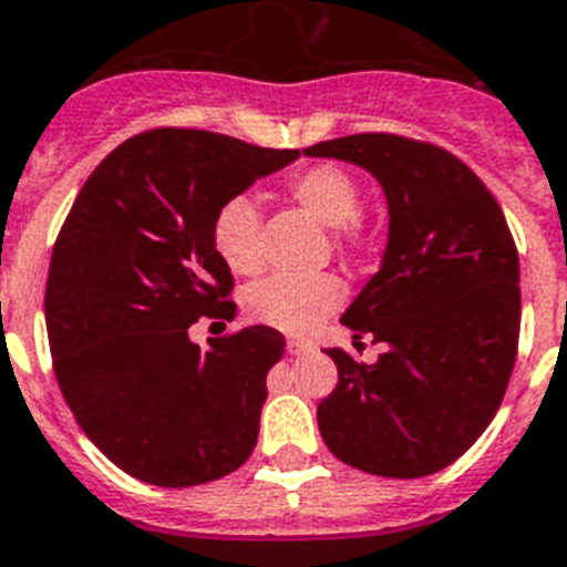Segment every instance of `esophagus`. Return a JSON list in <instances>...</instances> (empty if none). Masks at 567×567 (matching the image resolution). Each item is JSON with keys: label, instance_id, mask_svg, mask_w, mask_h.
Returning <instances> with one entry per match:
<instances>
[{"label": "esophagus", "instance_id": "obj_1", "mask_svg": "<svg viewBox=\"0 0 567 567\" xmlns=\"http://www.w3.org/2000/svg\"><path fill=\"white\" fill-rule=\"evenodd\" d=\"M285 348H288V353L299 357V353L311 351V342H305V339H288V344H285Z\"/></svg>", "mask_w": 567, "mask_h": 567}]
</instances>
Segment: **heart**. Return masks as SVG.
<instances>
[{"instance_id":"obj_1","label":"heart","mask_w":567,"mask_h":567,"mask_svg":"<svg viewBox=\"0 0 567 567\" xmlns=\"http://www.w3.org/2000/svg\"><path fill=\"white\" fill-rule=\"evenodd\" d=\"M288 196L319 228L331 230L339 250H357L368 239L362 219V188L344 167L313 165L285 182ZM210 243L225 265L239 277H254L262 268L259 250V210L245 194L230 196L219 205L210 223ZM342 302V288L333 277H270L245 293V311L254 322L282 333H311L322 319L331 317Z\"/></svg>"}]
</instances>
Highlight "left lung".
Listing matches in <instances>:
<instances>
[{
	"mask_svg": "<svg viewBox=\"0 0 567 567\" xmlns=\"http://www.w3.org/2000/svg\"><path fill=\"white\" fill-rule=\"evenodd\" d=\"M365 167L385 190L382 268L342 313L385 344L373 365L328 348L339 382L317 408L331 454L416 480L460 460L496 416L519 342V254L480 176L431 142L353 134L305 147Z\"/></svg>",
	"mask_w": 567,
	"mask_h": 567,
	"instance_id": "obj_1",
	"label": "left lung"
}]
</instances>
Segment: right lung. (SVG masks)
<instances>
[{
    "instance_id": "obj_1",
    "label": "right lung",
    "mask_w": 567,
    "mask_h": 567,
    "mask_svg": "<svg viewBox=\"0 0 567 567\" xmlns=\"http://www.w3.org/2000/svg\"><path fill=\"white\" fill-rule=\"evenodd\" d=\"M293 159L214 131H145L96 165L59 230L45 288L53 373L87 440L147 485L214 482L254 451L285 337L254 324L202 351L188 328L236 311L214 214Z\"/></svg>"
}]
</instances>
